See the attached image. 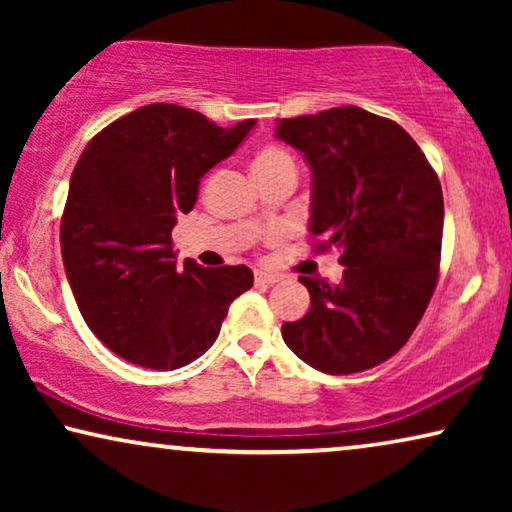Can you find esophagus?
<instances>
[{
	"instance_id": "1",
	"label": "esophagus",
	"mask_w": 512,
	"mask_h": 512,
	"mask_svg": "<svg viewBox=\"0 0 512 512\" xmlns=\"http://www.w3.org/2000/svg\"><path fill=\"white\" fill-rule=\"evenodd\" d=\"M254 279H256V284H263V286H270V284H275V282H279V275H275V272H268V270H256V275H254Z\"/></svg>"
}]
</instances>
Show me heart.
<instances>
[{
  "instance_id": "obj_1",
  "label": "heart",
  "mask_w": 512,
  "mask_h": 512,
  "mask_svg": "<svg viewBox=\"0 0 512 512\" xmlns=\"http://www.w3.org/2000/svg\"><path fill=\"white\" fill-rule=\"evenodd\" d=\"M279 167H296L291 153L282 149V146H263V149L256 153L254 163H251V172H270L279 170Z\"/></svg>"
}]
</instances>
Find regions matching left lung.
<instances>
[{"instance_id":"8db88e82","label":"left lung","mask_w":512,"mask_h":512,"mask_svg":"<svg viewBox=\"0 0 512 512\" xmlns=\"http://www.w3.org/2000/svg\"><path fill=\"white\" fill-rule=\"evenodd\" d=\"M277 139L312 170L310 233L319 251L340 249L338 284L300 277L310 291L303 319L282 338L328 375L375 368L415 331L438 282L443 191L415 139L359 107L282 118Z\"/></svg>"}]
</instances>
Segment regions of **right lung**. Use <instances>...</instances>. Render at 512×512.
I'll return each mask as SVG.
<instances>
[{"label": "right lung", "instance_id": "add662e5", "mask_svg": "<svg viewBox=\"0 0 512 512\" xmlns=\"http://www.w3.org/2000/svg\"><path fill=\"white\" fill-rule=\"evenodd\" d=\"M256 118L219 128L200 111L149 104L90 139L60 223L62 263L90 331L121 359L177 370L219 338L247 265L177 268L172 228L198 200L200 179L226 160Z\"/></svg>", "mask_w": 512, "mask_h": 512}]
</instances>
